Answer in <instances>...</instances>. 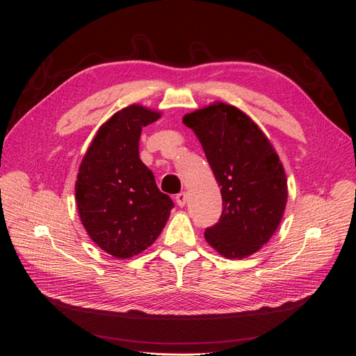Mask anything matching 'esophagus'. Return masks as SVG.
<instances>
[{"label": "esophagus", "mask_w": 356, "mask_h": 356, "mask_svg": "<svg viewBox=\"0 0 356 356\" xmlns=\"http://www.w3.org/2000/svg\"><path fill=\"white\" fill-rule=\"evenodd\" d=\"M175 202H177L178 207H181V208L186 207V203H187V193H186V191L178 193L177 197H175Z\"/></svg>", "instance_id": "34e87169"}]
</instances>
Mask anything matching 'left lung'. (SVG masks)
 Returning a JSON list of instances; mask_svg holds the SVG:
<instances>
[{
  "mask_svg": "<svg viewBox=\"0 0 356 356\" xmlns=\"http://www.w3.org/2000/svg\"><path fill=\"white\" fill-rule=\"evenodd\" d=\"M221 187L222 212L204 230L221 255L245 258L267 243L286 204V178L273 147L250 117L217 102L186 114Z\"/></svg>",
  "mask_w": 356,
  "mask_h": 356,
  "instance_id": "1",
  "label": "left lung"
}]
</instances>
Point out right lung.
I'll list each match as a JSON object with an SVG mask.
<instances>
[{
  "label": "right lung",
  "mask_w": 356,
  "mask_h": 356,
  "mask_svg": "<svg viewBox=\"0 0 356 356\" xmlns=\"http://www.w3.org/2000/svg\"><path fill=\"white\" fill-rule=\"evenodd\" d=\"M160 114L131 105L104 123L86 153L75 182L80 220L90 239L115 258L153 245L174 208L153 172L139 159L143 127Z\"/></svg>",
  "instance_id": "1"
}]
</instances>
